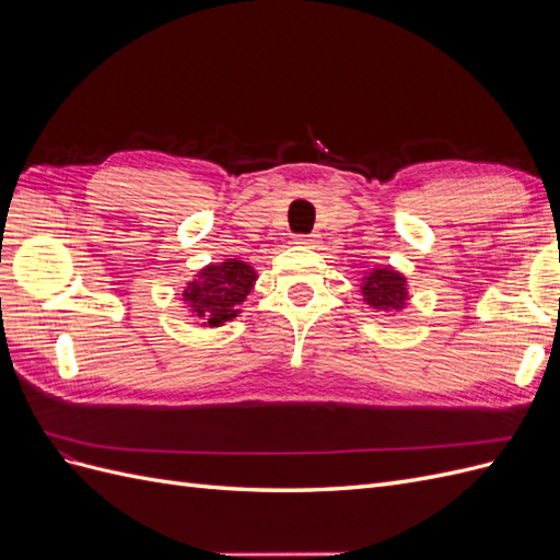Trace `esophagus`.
Segmentation results:
<instances>
[{
    "label": "esophagus",
    "mask_w": 560,
    "mask_h": 560,
    "mask_svg": "<svg viewBox=\"0 0 560 560\" xmlns=\"http://www.w3.org/2000/svg\"><path fill=\"white\" fill-rule=\"evenodd\" d=\"M315 238H317V235H296V245H306V247H311V245L315 243Z\"/></svg>",
    "instance_id": "obj_1"
}]
</instances>
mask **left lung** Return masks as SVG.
Listing matches in <instances>:
<instances>
[{
  "label": "left lung",
  "instance_id": "left-lung-1",
  "mask_svg": "<svg viewBox=\"0 0 560 560\" xmlns=\"http://www.w3.org/2000/svg\"><path fill=\"white\" fill-rule=\"evenodd\" d=\"M362 296L366 306L383 313H399L406 306V278L393 268H374L362 282Z\"/></svg>",
  "mask_w": 560,
  "mask_h": 560
}]
</instances>
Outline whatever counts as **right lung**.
<instances>
[{
    "instance_id": "obj_1",
    "label": "right lung",
    "mask_w": 560,
    "mask_h": 560,
    "mask_svg": "<svg viewBox=\"0 0 560 560\" xmlns=\"http://www.w3.org/2000/svg\"><path fill=\"white\" fill-rule=\"evenodd\" d=\"M254 280L257 273L245 261L226 259L217 266L210 264L184 287L182 301L191 317L206 327H219L241 313L238 306L247 299Z\"/></svg>"
}]
</instances>
